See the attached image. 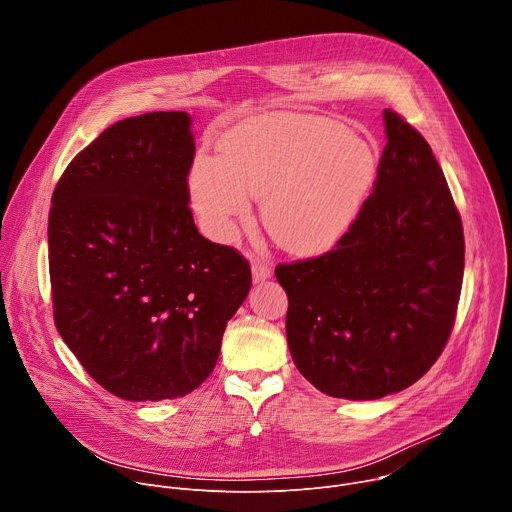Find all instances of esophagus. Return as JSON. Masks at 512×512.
Wrapping results in <instances>:
<instances>
[{
  "label": "esophagus",
  "mask_w": 512,
  "mask_h": 512,
  "mask_svg": "<svg viewBox=\"0 0 512 512\" xmlns=\"http://www.w3.org/2000/svg\"><path fill=\"white\" fill-rule=\"evenodd\" d=\"M251 273H253V281L261 283L271 277V265L263 259H251Z\"/></svg>",
  "instance_id": "34e87169"
}]
</instances>
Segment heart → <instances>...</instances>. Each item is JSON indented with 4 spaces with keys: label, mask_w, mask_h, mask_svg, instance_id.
I'll list each match as a JSON object with an SVG mask.
<instances>
[{
    "label": "heart",
    "mask_w": 512,
    "mask_h": 512,
    "mask_svg": "<svg viewBox=\"0 0 512 512\" xmlns=\"http://www.w3.org/2000/svg\"><path fill=\"white\" fill-rule=\"evenodd\" d=\"M381 164L377 141L318 115H253L223 135V154H200L188 174L204 231L231 241L263 196L261 216L287 251L316 255L354 225Z\"/></svg>",
    "instance_id": "obj_1"
}]
</instances>
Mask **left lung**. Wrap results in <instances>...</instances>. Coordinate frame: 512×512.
I'll list each match as a JSON object with an SVG mask.
<instances>
[{"label": "left lung", "mask_w": 512, "mask_h": 512, "mask_svg": "<svg viewBox=\"0 0 512 512\" xmlns=\"http://www.w3.org/2000/svg\"><path fill=\"white\" fill-rule=\"evenodd\" d=\"M373 194L336 247L277 265L298 371L322 393L371 401L419 381L442 354L464 275V231L429 143L383 111Z\"/></svg>", "instance_id": "left-lung-1"}]
</instances>
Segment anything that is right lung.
Listing matches in <instances>:
<instances>
[{"instance_id":"obj_1","label":"right lung","mask_w":512,"mask_h":512,"mask_svg":"<svg viewBox=\"0 0 512 512\" xmlns=\"http://www.w3.org/2000/svg\"><path fill=\"white\" fill-rule=\"evenodd\" d=\"M192 117L117 121L52 194L54 324L85 371L125 401L192 393L212 373L251 267L204 239L188 208Z\"/></svg>"}]
</instances>
